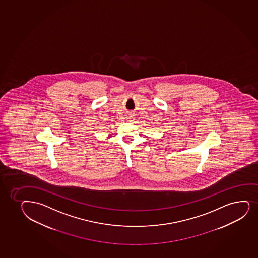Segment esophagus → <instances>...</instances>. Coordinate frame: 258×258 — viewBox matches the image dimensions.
I'll return each instance as SVG.
<instances>
[{
	"label": "esophagus",
	"instance_id": "obj_1",
	"mask_svg": "<svg viewBox=\"0 0 258 258\" xmlns=\"http://www.w3.org/2000/svg\"><path fill=\"white\" fill-rule=\"evenodd\" d=\"M128 119H131V117H127Z\"/></svg>",
	"mask_w": 258,
	"mask_h": 258
}]
</instances>
